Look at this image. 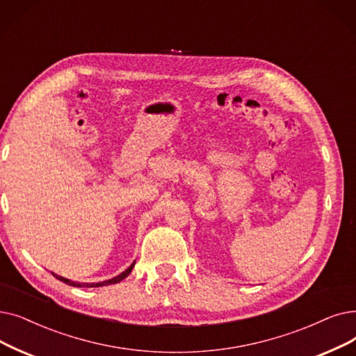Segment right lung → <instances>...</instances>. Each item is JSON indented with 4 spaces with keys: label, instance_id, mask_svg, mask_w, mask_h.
<instances>
[{
    "label": "right lung",
    "instance_id": "1",
    "mask_svg": "<svg viewBox=\"0 0 356 356\" xmlns=\"http://www.w3.org/2000/svg\"><path fill=\"white\" fill-rule=\"evenodd\" d=\"M134 266H135V261H134V264H132V265H131L125 272H122L120 275H118V276L112 277V280H109V281H103V282H97V284H80V282L70 281V280H67V277L58 276V275H56V273H54V272H52V275L56 277V280H59L60 282L68 284V285H71V286H79V288H95V286H106V285H112V284H118V282H120L122 280H125V277L132 272Z\"/></svg>",
    "mask_w": 356,
    "mask_h": 356
}]
</instances>
